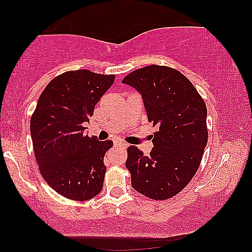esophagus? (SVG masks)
Wrapping results in <instances>:
<instances>
[{
	"label": "esophagus",
	"mask_w": 252,
	"mask_h": 252,
	"mask_svg": "<svg viewBox=\"0 0 252 252\" xmlns=\"http://www.w3.org/2000/svg\"><path fill=\"white\" fill-rule=\"evenodd\" d=\"M116 145L120 146V147H127V143L125 141H122V140H118V141H116Z\"/></svg>",
	"instance_id": "1"
}]
</instances>
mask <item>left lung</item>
Wrapping results in <instances>:
<instances>
[{"label":"left lung","instance_id":"8db88e82","mask_svg":"<svg viewBox=\"0 0 252 252\" xmlns=\"http://www.w3.org/2000/svg\"><path fill=\"white\" fill-rule=\"evenodd\" d=\"M123 83L142 94L148 122L158 127L148 156L135 146L127 148L133 189L154 200L172 198L200 165L208 141L206 104L190 80L171 67L139 68Z\"/></svg>","mask_w":252,"mask_h":252}]
</instances>
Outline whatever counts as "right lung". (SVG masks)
<instances>
[{"instance_id": "obj_1", "label": "right lung", "mask_w": 252, "mask_h": 252, "mask_svg": "<svg viewBox=\"0 0 252 252\" xmlns=\"http://www.w3.org/2000/svg\"><path fill=\"white\" fill-rule=\"evenodd\" d=\"M114 75L64 71L47 84L32 113L34 156L45 182L62 197L86 201L102 191L104 156L113 142L84 134V123L114 82Z\"/></svg>"}]
</instances>
